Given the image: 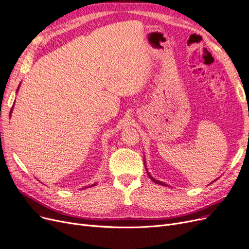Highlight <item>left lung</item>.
<instances>
[{"instance_id": "1", "label": "left lung", "mask_w": 249, "mask_h": 249, "mask_svg": "<svg viewBox=\"0 0 249 249\" xmlns=\"http://www.w3.org/2000/svg\"><path fill=\"white\" fill-rule=\"evenodd\" d=\"M144 164H145V168H146V171H147V175H148V177L151 178V180L154 182V183H156V184H158V185H161V186H168V185H166V184H164V183H162V182H160V181H158V180H156V178H154L151 175H150V173L148 172V170H147V166H146V161H145V158H144ZM216 180H214V181H213L212 183H213V182H215ZM211 183V184H212Z\"/></svg>"}]
</instances>
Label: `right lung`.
<instances>
[{"label":"right lung","mask_w":249,"mask_h":249,"mask_svg":"<svg viewBox=\"0 0 249 249\" xmlns=\"http://www.w3.org/2000/svg\"><path fill=\"white\" fill-rule=\"evenodd\" d=\"M19 87H20V84H19ZM19 87L17 88V91H16V93L18 92V90H19ZM15 102V101H14ZM13 107H14V104H13V106H12V108H11V111H10V116H11V113H12V110H13ZM94 186H96V183H94V184H92V185H89L88 187H84L83 189H86V188H90V187H94Z\"/></svg>","instance_id":"add662e5"}]
</instances>
